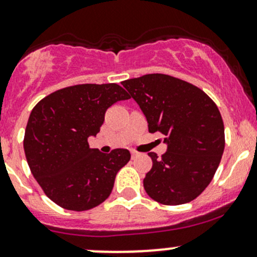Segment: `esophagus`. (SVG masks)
I'll return each mask as SVG.
<instances>
[{
	"mask_svg": "<svg viewBox=\"0 0 257 257\" xmlns=\"http://www.w3.org/2000/svg\"><path fill=\"white\" fill-rule=\"evenodd\" d=\"M138 157V152H136V150H132V159H134V158Z\"/></svg>",
	"mask_w": 257,
	"mask_h": 257,
	"instance_id": "1",
	"label": "esophagus"
}]
</instances>
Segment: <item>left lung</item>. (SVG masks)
Wrapping results in <instances>:
<instances>
[{"label": "left lung", "instance_id": "1", "mask_svg": "<svg viewBox=\"0 0 257 257\" xmlns=\"http://www.w3.org/2000/svg\"><path fill=\"white\" fill-rule=\"evenodd\" d=\"M139 104L149 133L160 132L168 150L158 158L143 184L148 195L164 205L198 198L214 178L225 148L224 121L214 100L183 79L162 73L121 82Z\"/></svg>", "mask_w": 257, "mask_h": 257}]
</instances>
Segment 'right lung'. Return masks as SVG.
<instances>
[{"mask_svg": "<svg viewBox=\"0 0 257 257\" xmlns=\"http://www.w3.org/2000/svg\"><path fill=\"white\" fill-rule=\"evenodd\" d=\"M131 95L115 83L77 84L51 93L35 105L23 139L31 173L61 208L84 211L112 193L116 173L131 160L126 149H90L108 108Z\"/></svg>", "mask_w": 257, "mask_h": 257, "instance_id": "right-lung-1", "label": "right lung"}]
</instances>
